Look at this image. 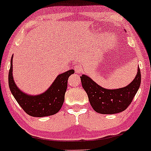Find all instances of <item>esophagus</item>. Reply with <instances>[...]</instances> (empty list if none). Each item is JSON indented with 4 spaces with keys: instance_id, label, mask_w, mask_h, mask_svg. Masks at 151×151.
<instances>
[{
    "instance_id": "esophagus-1",
    "label": "esophagus",
    "mask_w": 151,
    "mask_h": 151,
    "mask_svg": "<svg viewBox=\"0 0 151 151\" xmlns=\"http://www.w3.org/2000/svg\"><path fill=\"white\" fill-rule=\"evenodd\" d=\"M74 70H75V72L76 73H81V72H82L83 70V68L81 67L80 65H76L75 67H74Z\"/></svg>"
}]
</instances>
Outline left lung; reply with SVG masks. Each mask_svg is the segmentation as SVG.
<instances>
[{
  "instance_id": "obj_1",
  "label": "left lung",
  "mask_w": 151,
  "mask_h": 151,
  "mask_svg": "<svg viewBox=\"0 0 151 151\" xmlns=\"http://www.w3.org/2000/svg\"><path fill=\"white\" fill-rule=\"evenodd\" d=\"M80 78L90 104L95 111L101 114H117L126 110L132 102L141 81L139 67L132 82L127 86L117 89H104L84 74Z\"/></svg>"
}]
</instances>
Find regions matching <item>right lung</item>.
Listing matches in <instances>:
<instances>
[{
	"mask_svg": "<svg viewBox=\"0 0 151 151\" xmlns=\"http://www.w3.org/2000/svg\"><path fill=\"white\" fill-rule=\"evenodd\" d=\"M12 72L13 57L10 60V68L8 73V84L10 91L26 114L33 117H43L54 115L62 108L67 88L68 78L74 73V71L70 70L58 75L49 89L37 96H30L20 91L15 85Z\"/></svg>",
	"mask_w": 151,
	"mask_h": 151,
	"instance_id": "1",
	"label": "right lung"
}]
</instances>
